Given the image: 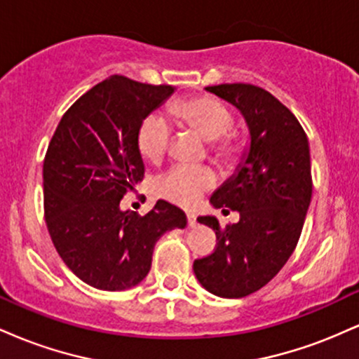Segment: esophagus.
Wrapping results in <instances>:
<instances>
[{"label": "esophagus", "mask_w": 359, "mask_h": 359, "mask_svg": "<svg viewBox=\"0 0 359 359\" xmlns=\"http://www.w3.org/2000/svg\"><path fill=\"white\" fill-rule=\"evenodd\" d=\"M197 221H196V216H194L192 212H187V226L189 228H196Z\"/></svg>", "instance_id": "obj_1"}]
</instances>
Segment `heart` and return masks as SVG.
Here are the masks:
<instances>
[{
	"mask_svg": "<svg viewBox=\"0 0 359 359\" xmlns=\"http://www.w3.org/2000/svg\"><path fill=\"white\" fill-rule=\"evenodd\" d=\"M175 114L189 128L205 140H211V150L221 158L233 156L236 145L228 137L233 126V114L221 101L214 97H194L179 102ZM172 137V125L160 113H151L138 128L140 154L150 162H160L167 154ZM216 174L208 167L177 165L158 179L160 196L180 205H194L205 191L214 187Z\"/></svg>",
	"mask_w": 359,
	"mask_h": 359,
	"instance_id": "b5f03b06",
	"label": "heart"
}]
</instances>
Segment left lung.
I'll return each instance as SVG.
<instances>
[{
    "label": "left lung",
    "mask_w": 359,
    "mask_h": 359,
    "mask_svg": "<svg viewBox=\"0 0 359 359\" xmlns=\"http://www.w3.org/2000/svg\"><path fill=\"white\" fill-rule=\"evenodd\" d=\"M240 109L250 148L236 174L211 196L216 209L240 212L224 229L214 216L217 246L194 262V273L217 297L240 299L265 287L294 253L312 197L309 140L299 119L269 90L253 84L205 88Z\"/></svg>",
    "instance_id": "obj_1"
}]
</instances>
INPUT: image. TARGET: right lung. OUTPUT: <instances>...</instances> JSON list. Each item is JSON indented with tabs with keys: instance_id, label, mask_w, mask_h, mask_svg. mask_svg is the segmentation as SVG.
I'll return each instance as SVG.
<instances>
[{
	"instance_id": "add662e5",
	"label": "right lung",
	"mask_w": 359,
	"mask_h": 359,
	"mask_svg": "<svg viewBox=\"0 0 359 359\" xmlns=\"http://www.w3.org/2000/svg\"><path fill=\"white\" fill-rule=\"evenodd\" d=\"M174 90L111 76L65 111L48 143L45 221L57 253L90 287L114 292L138 285L158 238L187 224L182 209L167 201H156L145 216L119 209L145 175L138 128Z\"/></svg>"
}]
</instances>
